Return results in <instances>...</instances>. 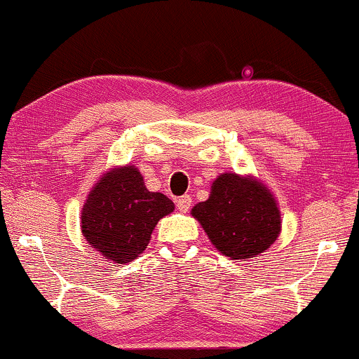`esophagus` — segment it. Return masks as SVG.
<instances>
[{
	"label": "esophagus",
	"mask_w": 359,
	"mask_h": 359,
	"mask_svg": "<svg viewBox=\"0 0 359 359\" xmlns=\"http://www.w3.org/2000/svg\"><path fill=\"white\" fill-rule=\"evenodd\" d=\"M175 203H177V209H179L180 212H187L189 209H191L192 199H191V196H182V197H179Z\"/></svg>",
	"instance_id": "1"
}]
</instances>
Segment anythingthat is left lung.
I'll return each mask as SVG.
<instances>
[{
    "mask_svg": "<svg viewBox=\"0 0 359 359\" xmlns=\"http://www.w3.org/2000/svg\"><path fill=\"white\" fill-rule=\"evenodd\" d=\"M191 214L217 251L231 259L263 253L282 229L277 201L266 185L228 172L214 180L209 199L194 205Z\"/></svg>",
    "mask_w": 359,
    "mask_h": 359,
    "instance_id": "8db88e82",
    "label": "left lung"
}]
</instances>
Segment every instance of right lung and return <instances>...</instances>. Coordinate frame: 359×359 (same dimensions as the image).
<instances>
[{
    "label": "right lung",
    "instance_id": "right-lung-1",
    "mask_svg": "<svg viewBox=\"0 0 359 359\" xmlns=\"http://www.w3.org/2000/svg\"><path fill=\"white\" fill-rule=\"evenodd\" d=\"M174 208L167 196L148 191L137 167H116L89 192L82 205L81 229L102 257L123 265L143 253L156 222Z\"/></svg>",
    "mask_w": 359,
    "mask_h": 359
}]
</instances>
